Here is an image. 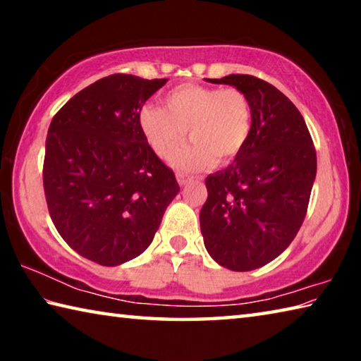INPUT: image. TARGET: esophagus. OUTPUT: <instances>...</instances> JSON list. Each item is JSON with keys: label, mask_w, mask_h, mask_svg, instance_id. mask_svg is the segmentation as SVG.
Segmentation results:
<instances>
[{"label": "esophagus", "mask_w": 361, "mask_h": 361, "mask_svg": "<svg viewBox=\"0 0 361 361\" xmlns=\"http://www.w3.org/2000/svg\"><path fill=\"white\" fill-rule=\"evenodd\" d=\"M176 180H178V183H180L181 186H185V185H188L189 181L194 180V176L186 175V173H176Z\"/></svg>", "instance_id": "34e87169"}]
</instances>
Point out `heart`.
<instances>
[{
    "label": "heart",
    "mask_w": 361,
    "mask_h": 361,
    "mask_svg": "<svg viewBox=\"0 0 361 361\" xmlns=\"http://www.w3.org/2000/svg\"><path fill=\"white\" fill-rule=\"evenodd\" d=\"M166 108L148 105L138 116L146 142L157 157L167 161L185 142L192 143L178 152L180 169H202L228 164L242 154L252 137L253 105L237 87H205L183 84L164 97Z\"/></svg>",
    "instance_id": "obj_1"
}]
</instances>
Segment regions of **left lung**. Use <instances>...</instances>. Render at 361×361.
Returning a JSON list of instances; mask_svg holds the SVG:
<instances>
[{
  "label": "left lung",
  "instance_id": "8db88e82",
  "mask_svg": "<svg viewBox=\"0 0 361 361\" xmlns=\"http://www.w3.org/2000/svg\"><path fill=\"white\" fill-rule=\"evenodd\" d=\"M210 81L248 95L253 129L242 154L205 178L200 231L218 264L253 271L276 259L301 228L317 173L315 146L302 114L272 84L252 75Z\"/></svg>",
  "mask_w": 361,
  "mask_h": 361
}]
</instances>
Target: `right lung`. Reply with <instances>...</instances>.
<instances>
[{
	"instance_id": "obj_1",
	"label": "right lung",
	"mask_w": 361,
	"mask_h": 361,
	"mask_svg": "<svg viewBox=\"0 0 361 361\" xmlns=\"http://www.w3.org/2000/svg\"><path fill=\"white\" fill-rule=\"evenodd\" d=\"M167 79L109 75L65 103L49 126L42 185L52 223L84 258L118 266L142 255L180 191L138 124Z\"/></svg>"
}]
</instances>
